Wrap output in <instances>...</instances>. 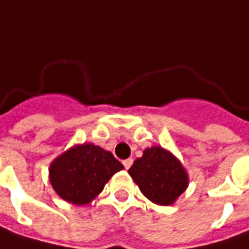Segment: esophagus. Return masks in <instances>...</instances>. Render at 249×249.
<instances>
[{
	"label": "esophagus",
	"mask_w": 249,
	"mask_h": 249,
	"mask_svg": "<svg viewBox=\"0 0 249 249\" xmlns=\"http://www.w3.org/2000/svg\"><path fill=\"white\" fill-rule=\"evenodd\" d=\"M123 164H124L125 169H129V168H131V165H132V164H133V160L132 159L124 160V161H123Z\"/></svg>",
	"instance_id": "1"
}]
</instances>
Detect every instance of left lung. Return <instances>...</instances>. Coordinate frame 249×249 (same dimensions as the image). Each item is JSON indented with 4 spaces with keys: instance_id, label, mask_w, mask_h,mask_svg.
<instances>
[{
    "instance_id": "obj_1",
    "label": "left lung",
    "mask_w": 249,
    "mask_h": 249,
    "mask_svg": "<svg viewBox=\"0 0 249 249\" xmlns=\"http://www.w3.org/2000/svg\"><path fill=\"white\" fill-rule=\"evenodd\" d=\"M128 172L142 193L160 205L172 204L187 187L182 164L162 147L146 149Z\"/></svg>"
}]
</instances>
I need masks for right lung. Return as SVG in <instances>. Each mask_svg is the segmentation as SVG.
Returning <instances> with one entry per match:
<instances>
[{
	"instance_id": "right-lung-1",
	"label": "right lung",
	"mask_w": 249,
	"mask_h": 249,
	"mask_svg": "<svg viewBox=\"0 0 249 249\" xmlns=\"http://www.w3.org/2000/svg\"><path fill=\"white\" fill-rule=\"evenodd\" d=\"M123 168L110 151L84 143L63 153L51 164L49 179L63 200L84 205L93 200L108 179Z\"/></svg>"
}]
</instances>
